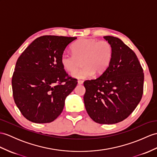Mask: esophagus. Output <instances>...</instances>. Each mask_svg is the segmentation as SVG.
Instances as JSON below:
<instances>
[{
    "label": "esophagus",
    "mask_w": 157,
    "mask_h": 157,
    "mask_svg": "<svg viewBox=\"0 0 157 157\" xmlns=\"http://www.w3.org/2000/svg\"><path fill=\"white\" fill-rule=\"evenodd\" d=\"M82 83H83V81H82V80H78V85H82Z\"/></svg>",
    "instance_id": "obj_1"
}]
</instances>
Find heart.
<instances>
[{
    "label": "heart",
    "instance_id": "b5f03b06",
    "mask_svg": "<svg viewBox=\"0 0 157 157\" xmlns=\"http://www.w3.org/2000/svg\"><path fill=\"white\" fill-rule=\"evenodd\" d=\"M71 48L72 55L64 52L60 57V63L64 69L72 73L79 66L82 60L84 67L72 73L76 78H89L94 72L102 75L111 63L113 49L107 40L82 39L72 44Z\"/></svg>",
    "mask_w": 157,
    "mask_h": 157
}]
</instances>
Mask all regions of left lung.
Segmentation results:
<instances>
[{
  "label": "left lung",
  "instance_id": "left-lung-1",
  "mask_svg": "<svg viewBox=\"0 0 157 157\" xmlns=\"http://www.w3.org/2000/svg\"><path fill=\"white\" fill-rule=\"evenodd\" d=\"M113 55L109 68L96 79L84 82L85 108L99 124H115L131 114L143 94L144 72L136 54L117 37L105 36Z\"/></svg>",
  "mask_w": 157,
  "mask_h": 157
}]
</instances>
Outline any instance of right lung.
Segmentation results:
<instances>
[{
    "instance_id": "add662e5",
    "label": "right lung",
    "mask_w": 157,
    "mask_h": 157,
    "mask_svg": "<svg viewBox=\"0 0 157 157\" xmlns=\"http://www.w3.org/2000/svg\"><path fill=\"white\" fill-rule=\"evenodd\" d=\"M76 37L37 38L18 57L12 77L15 104L26 119L48 123L62 113L66 97L77 85L61 65L67 46Z\"/></svg>"
}]
</instances>
